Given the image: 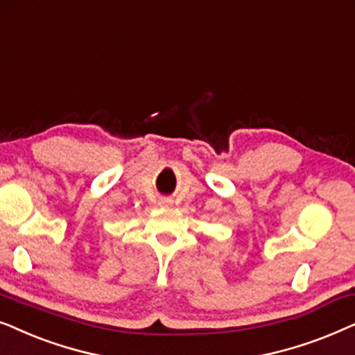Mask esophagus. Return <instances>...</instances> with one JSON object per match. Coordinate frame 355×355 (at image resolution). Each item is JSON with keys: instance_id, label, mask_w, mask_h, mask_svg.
Masks as SVG:
<instances>
[{"instance_id": "34e87169", "label": "esophagus", "mask_w": 355, "mask_h": 355, "mask_svg": "<svg viewBox=\"0 0 355 355\" xmlns=\"http://www.w3.org/2000/svg\"><path fill=\"white\" fill-rule=\"evenodd\" d=\"M168 202H170L168 200H167V201H162V205H168Z\"/></svg>"}]
</instances>
